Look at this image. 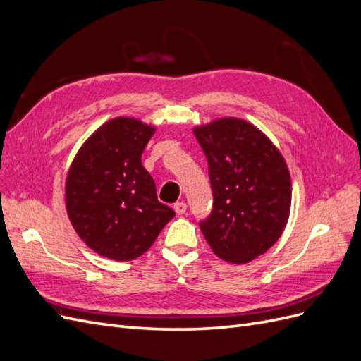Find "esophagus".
Here are the masks:
<instances>
[{
	"instance_id": "esophagus-1",
	"label": "esophagus",
	"mask_w": 361,
	"mask_h": 361,
	"mask_svg": "<svg viewBox=\"0 0 361 361\" xmlns=\"http://www.w3.org/2000/svg\"><path fill=\"white\" fill-rule=\"evenodd\" d=\"M174 212H176L178 215H183L185 212H187V203L185 202H178V203H174Z\"/></svg>"
}]
</instances>
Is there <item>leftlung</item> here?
I'll return each mask as SVG.
<instances>
[{
  "instance_id": "obj_1",
  "label": "left lung",
  "mask_w": 361,
  "mask_h": 361,
  "mask_svg": "<svg viewBox=\"0 0 361 361\" xmlns=\"http://www.w3.org/2000/svg\"><path fill=\"white\" fill-rule=\"evenodd\" d=\"M192 130L207 159L214 194L212 212L200 231L218 257L247 264L274 245L288 224V164L247 120L223 117Z\"/></svg>"
}]
</instances>
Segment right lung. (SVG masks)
Listing matches in <instances>:
<instances>
[{
	"label": "right lung",
	"instance_id": "right-lung-1",
	"mask_svg": "<svg viewBox=\"0 0 361 361\" xmlns=\"http://www.w3.org/2000/svg\"><path fill=\"white\" fill-rule=\"evenodd\" d=\"M155 130L134 117L108 120L84 141L68 170V216L81 241L99 256L137 259L174 216L158 202L155 180L141 164Z\"/></svg>",
	"mask_w": 361,
	"mask_h": 361
}]
</instances>
